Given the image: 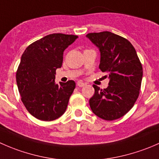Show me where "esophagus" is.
Segmentation results:
<instances>
[{
	"mask_svg": "<svg viewBox=\"0 0 159 159\" xmlns=\"http://www.w3.org/2000/svg\"><path fill=\"white\" fill-rule=\"evenodd\" d=\"M85 83H84V82H82V81H78V83H77V85L78 86V87H84V85H85Z\"/></svg>",
	"mask_w": 159,
	"mask_h": 159,
	"instance_id": "obj_1",
	"label": "esophagus"
}]
</instances>
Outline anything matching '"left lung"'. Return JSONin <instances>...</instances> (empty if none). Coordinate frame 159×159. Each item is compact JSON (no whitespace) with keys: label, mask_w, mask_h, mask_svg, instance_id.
I'll use <instances>...</instances> for the list:
<instances>
[{"label":"left lung","mask_w":159,"mask_h":159,"mask_svg":"<svg viewBox=\"0 0 159 159\" xmlns=\"http://www.w3.org/2000/svg\"><path fill=\"white\" fill-rule=\"evenodd\" d=\"M88 38L100 51L99 68L108 73V88L93 85L89 100L93 113L107 121L124 116L134 106L142 84V66L135 49L125 38L109 31L89 33Z\"/></svg>","instance_id":"8db88e82"}]
</instances>
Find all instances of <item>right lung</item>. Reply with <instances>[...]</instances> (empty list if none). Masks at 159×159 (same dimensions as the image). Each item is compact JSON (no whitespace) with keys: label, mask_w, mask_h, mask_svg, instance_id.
I'll use <instances>...</instances> for the list:
<instances>
[{"label":"right lung","mask_w":159,"mask_h":159,"mask_svg":"<svg viewBox=\"0 0 159 159\" xmlns=\"http://www.w3.org/2000/svg\"><path fill=\"white\" fill-rule=\"evenodd\" d=\"M78 38L51 34L32 43L22 54L16 73L17 88L25 108L38 119L53 121L66 111L75 82L56 84V70L61 67L65 50Z\"/></svg>","instance_id":"1"}]
</instances>
